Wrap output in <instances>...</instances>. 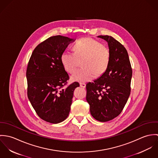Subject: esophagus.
<instances>
[{
	"label": "esophagus",
	"instance_id": "esophagus-1",
	"mask_svg": "<svg viewBox=\"0 0 158 158\" xmlns=\"http://www.w3.org/2000/svg\"><path fill=\"white\" fill-rule=\"evenodd\" d=\"M80 86L82 88H86V84L85 83H80Z\"/></svg>",
	"mask_w": 158,
	"mask_h": 158
}]
</instances>
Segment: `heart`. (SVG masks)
<instances>
[{"instance_id": "obj_1", "label": "heart", "mask_w": 158, "mask_h": 158, "mask_svg": "<svg viewBox=\"0 0 158 158\" xmlns=\"http://www.w3.org/2000/svg\"><path fill=\"white\" fill-rule=\"evenodd\" d=\"M73 48L74 53L64 51L61 56L62 65L69 73L74 72L81 62L83 68L72 75V81H88L95 76L102 75L107 70L110 63L111 53L106 45L93 38H83L74 44Z\"/></svg>"}]
</instances>
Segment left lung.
<instances>
[{
    "instance_id": "8db88e82",
    "label": "left lung",
    "mask_w": 158,
    "mask_h": 158,
    "mask_svg": "<svg viewBox=\"0 0 158 158\" xmlns=\"http://www.w3.org/2000/svg\"><path fill=\"white\" fill-rule=\"evenodd\" d=\"M98 37L107 41L111 60L105 73L86 85V100L92 117L104 122L114 118L122 111L130 95L133 72L123 45L110 36Z\"/></svg>"
}]
</instances>
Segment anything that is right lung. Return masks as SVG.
<instances>
[{
	"label": "right lung",
	"instance_id": "obj_1",
	"mask_svg": "<svg viewBox=\"0 0 158 158\" xmlns=\"http://www.w3.org/2000/svg\"><path fill=\"white\" fill-rule=\"evenodd\" d=\"M74 40L61 35L48 38L37 45L27 68V96L38 115L47 122L58 123L69 115L78 82L68 84L69 76L61 56Z\"/></svg>",
	"mask_w": 158,
	"mask_h": 158
}]
</instances>
